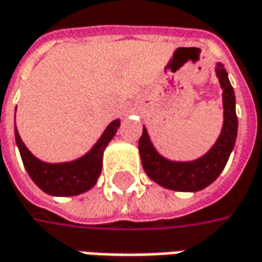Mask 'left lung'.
<instances>
[{"instance_id":"obj_1","label":"left lung","mask_w":262,"mask_h":262,"mask_svg":"<svg viewBox=\"0 0 262 262\" xmlns=\"http://www.w3.org/2000/svg\"><path fill=\"white\" fill-rule=\"evenodd\" d=\"M216 76L224 89V127L216 144L203 157L194 161H170L154 150L147 129L138 140V150L143 167L148 177L160 186L179 192H198L215 182L225 168L231 156L236 133L238 118L235 112V94L224 64L217 63Z\"/></svg>"}]
</instances>
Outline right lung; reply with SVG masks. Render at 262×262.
I'll use <instances>...</instances> for the list:
<instances>
[{
	"mask_svg": "<svg viewBox=\"0 0 262 262\" xmlns=\"http://www.w3.org/2000/svg\"><path fill=\"white\" fill-rule=\"evenodd\" d=\"M119 128V119L112 121L105 129L102 137L95 144L94 148L83 157L70 161L50 164L36 159L24 145L20 134L15 131V143L18 145L23 164L31 177V180L52 196H76L94 187L102 170V154L105 147Z\"/></svg>",
	"mask_w": 262,
	"mask_h": 262,
	"instance_id": "obj_1",
	"label": "right lung"
}]
</instances>
